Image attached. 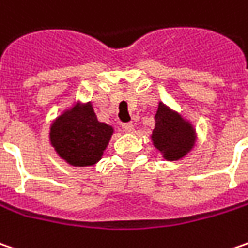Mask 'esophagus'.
<instances>
[{
	"mask_svg": "<svg viewBox=\"0 0 248 248\" xmlns=\"http://www.w3.org/2000/svg\"><path fill=\"white\" fill-rule=\"evenodd\" d=\"M123 130L125 131V132H132V131H134V124H132V123H125V124H123Z\"/></svg>",
	"mask_w": 248,
	"mask_h": 248,
	"instance_id": "obj_1",
	"label": "esophagus"
}]
</instances>
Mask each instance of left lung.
I'll use <instances>...</instances> for the list:
<instances>
[{
  "label": "left lung",
  "instance_id": "1",
  "mask_svg": "<svg viewBox=\"0 0 248 248\" xmlns=\"http://www.w3.org/2000/svg\"><path fill=\"white\" fill-rule=\"evenodd\" d=\"M152 141L167 160H179L194 146L195 131L190 123L184 121L177 113L159 103Z\"/></svg>",
  "mask_w": 248,
  "mask_h": 248
}]
</instances>
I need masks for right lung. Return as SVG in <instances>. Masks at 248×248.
Instances as JSON below:
<instances>
[{"mask_svg":"<svg viewBox=\"0 0 248 248\" xmlns=\"http://www.w3.org/2000/svg\"><path fill=\"white\" fill-rule=\"evenodd\" d=\"M111 135L113 128L97 121L91 103L67 110L50 128V141L57 154L79 167L99 162Z\"/></svg>","mask_w":248,"mask_h":248,"instance_id":"add662e5","label":"right lung"}]
</instances>
